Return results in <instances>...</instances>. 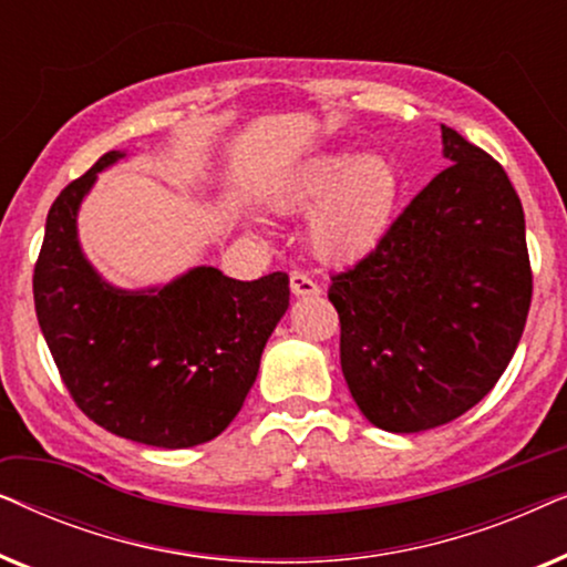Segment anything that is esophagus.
Instances as JSON below:
<instances>
[{"mask_svg": "<svg viewBox=\"0 0 567 567\" xmlns=\"http://www.w3.org/2000/svg\"><path fill=\"white\" fill-rule=\"evenodd\" d=\"M291 293L293 297H317L320 286L305 274H291Z\"/></svg>", "mask_w": 567, "mask_h": 567, "instance_id": "34e87169", "label": "esophagus"}]
</instances>
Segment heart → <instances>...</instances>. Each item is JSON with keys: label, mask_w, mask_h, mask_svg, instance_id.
I'll use <instances>...</instances> for the list:
<instances>
[{"label": "heart", "mask_w": 567, "mask_h": 567, "mask_svg": "<svg viewBox=\"0 0 567 567\" xmlns=\"http://www.w3.org/2000/svg\"><path fill=\"white\" fill-rule=\"evenodd\" d=\"M405 181L386 154L320 152L276 185L270 206L284 216H305L307 243L324 262L369 258L392 235Z\"/></svg>", "instance_id": "obj_1"}]
</instances>
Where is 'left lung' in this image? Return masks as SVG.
<instances>
[{
	"label": "left lung",
	"instance_id": "1",
	"mask_svg": "<svg viewBox=\"0 0 567 567\" xmlns=\"http://www.w3.org/2000/svg\"><path fill=\"white\" fill-rule=\"evenodd\" d=\"M439 173L369 258L332 276L340 367L369 423L444 425L493 390L532 305L524 208L491 154L441 126Z\"/></svg>",
	"mask_w": 567,
	"mask_h": 567
}]
</instances>
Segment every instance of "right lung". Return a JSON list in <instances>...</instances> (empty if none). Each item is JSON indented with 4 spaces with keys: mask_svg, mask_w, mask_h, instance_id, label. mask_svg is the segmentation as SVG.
Listing matches in <instances>:
<instances>
[{
    "mask_svg": "<svg viewBox=\"0 0 567 567\" xmlns=\"http://www.w3.org/2000/svg\"><path fill=\"white\" fill-rule=\"evenodd\" d=\"M107 152L53 200L33 297L41 332L69 394L90 421L157 449L219 436L243 408L270 332L289 309V276L237 281L196 266L150 289L105 281L80 245L82 200Z\"/></svg>",
    "mask_w": 567,
    "mask_h": 567,
    "instance_id": "add662e5",
    "label": "right lung"
}]
</instances>
